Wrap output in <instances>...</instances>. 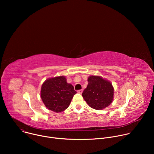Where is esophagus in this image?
<instances>
[{"instance_id": "obj_1", "label": "esophagus", "mask_w": 154, "mask_h": 154, "mask_svg": "<svg viewBox=\"0 0 154 154\" xmlns=\"http://www.w3.org/2000/svg\"><path fill=\"white\" fill-rule=\"evenodd\" d=\"M82 92H83V90H79L77 91V93H79V94H82Z\"/></svg>"}]
</instances>
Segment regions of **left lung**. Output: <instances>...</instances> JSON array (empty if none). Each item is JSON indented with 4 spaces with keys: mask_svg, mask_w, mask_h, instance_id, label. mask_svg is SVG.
Segmentation results:
<instances>
[{
    "mask_svg": "<svg viewBox=\"0 0 154 154\" xmlns=\"http://www.w3.org/2000/svg\"><path fill=\"white\" fill-rule=\"evenodd\" d=\"M88 82V83L82 96L90 107L99 110L112 103L114 88L110 82L96 75L90 76Z\"/></svg>",
    "mask_w": 154,
    "mask_h": 154,
    "instance_id": "1",
    "label": "left lung"
}]
</instances>
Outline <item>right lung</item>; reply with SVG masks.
Segmentation results:
<instances>
[{"label": "right lung", "instance_id": "obj_1", "mask_svg": "<svg viewBox=\"0 0 154 154\" xmlns=\"http://www.w3.org/2000/svg\"><path fill=\"white\" fill-rule=\"evenodd\" d=\"M77 93L64 76L49 78L41 86V97L45 106L56 113L65 110Z\"/></svg>", "mask_w": 154, "mask_h": 154}]
</instances>
